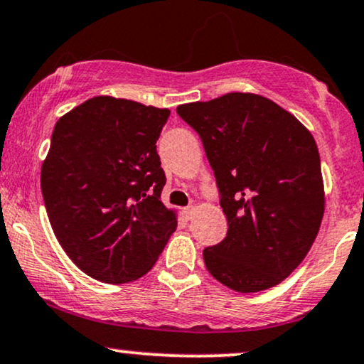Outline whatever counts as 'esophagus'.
<instances>
[{"instance_id":"34e87169","label":"esophagus","mask_w":364,"mask_h":364,"mask_svg":"<svg viewBox=\"0 0 364 364\" xmlns=\"http://www.w3.org/2000/svg\"><path fill=\"white\" fill-rule=\"evenodd\" d=\"M195 213H196V208L193 207V205H191V207H186L185 208V217L188 218V220H191V218L195 217Z\"/></svg>"}]
</instances>
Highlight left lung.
<instances>
[{
  "label": "left lung",
  "mask_w": 364,
  "mask_h": 364,
  "mask_svg": "<svg viewBox=\"0 0 364 364\" xmlns=\"http://www.w3.org/2000/svg\"><path fill=\"white\" fill-rule=\"evenodd\" d=\"M222 193L227 237L203 251L208 273L239 293L277 287L321 229L326 191L317 144L290 112L254 93L179 105Z\"/></svg>",
  "instance_id": "8db88e82"
}]
</instances>
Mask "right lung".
<instances>
[{
  "mask_svg": "<svg viewBox=\"0 0 364 364\" xmlns=\"http://www.w3.org/2000/svg\"><path fill=\"white\" fill-rule=\"evenodd\" d=\"M168 108L95 96L57 120L41 185L52 230L87 277L120 284L152 269L178 225L161 201L156 140Z\"/></svg>",
  "mask_w": 364,
  "mask_h": 364,
  "instance_id": "1",
  "label": "right lung"
}]
</instances>
